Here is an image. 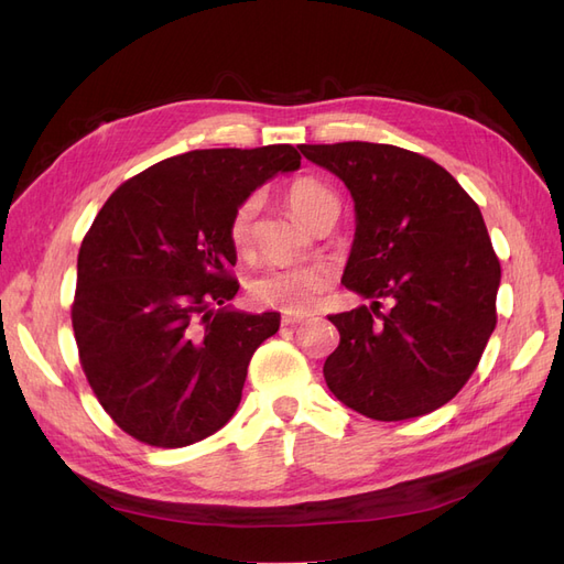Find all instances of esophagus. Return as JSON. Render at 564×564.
<instances>
[{
  "instance_id": "obj_1",
  "label": "esophagus",
  "mask_w": 564,
  "mask_h": 564,
  "mask_svg": "<svg viewBox=\"0 0 564 564\" xmlns=\"http://www.w3.org/2000/svg\"><path fill=\"white\" fill-rule=\"evenodd\" d=\"M303 322H305V317H301V315H284L282 317L284 327H296V324H303Z\"/></svg>"
}]
</instances>
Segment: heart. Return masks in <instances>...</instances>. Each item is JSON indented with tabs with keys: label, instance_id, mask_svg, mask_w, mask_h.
<instances>
[{
	"label": "heart",
	"instance_id": "b5f03b06",
	"mask_svg": "<svg viewBox=\"0 0 564 564\" xmlns=\"http://www.w3.org/2000/svg\"><path fill=\"white\" fill-rule=\"evenodd\" d=\"M286 202L294 216L308 224L322 204L336 202V195L319 178L299 176L286 185ZM261 207L263 195L259 191L249 193L235 204L228 220V237L237 251L251 249ZM329 284V270L322 265H270L251 278L249 294L256 303L268 305V308L282 311L286 315H305L315 308Z\"/></svg>",
	"mask_w": 564,
	"mask_h": 564
}]
</instances>
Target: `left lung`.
I'll use <instances>...</instances> for the list:
<instances>
[{"label": "left lung", "mask_w": 564, "mask_h": 564, "mask_svg": "<svg viewBox=\"0 0 564 564\" xmlns=\"http://www.w3.org/2000/svg\"><path fill=\"white\" fill-rule=\"evenodd\" d=\"M301 152L348 185L357 228L344 284L373 301L329 315L340 344L324 379L369 419L431 414L466 386L497 327L501 263L480 207L447 169L398 145Z\"/></svg>", "instance_id": "obj_1"}]
</instances>
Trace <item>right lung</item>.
<instances>
[{"label": "right lung", "mask_w": 564, "mask_h": 564, "mask_svg": "<svg viewBox=\"0 0 564 564\" xmlns=\"http://www.w3.org/2000/svg\"><path fill=\"white\" fill-rule=\"evenodd\" d=\"M299 166L286 143L191 150L124 181L96 214L70 317L84 377L133 440L187 447L235 414L280 315L226 308L240 289L228 220L242 197Z\"/></svg>", "instance_id": "add662e5"}]
</instances>
